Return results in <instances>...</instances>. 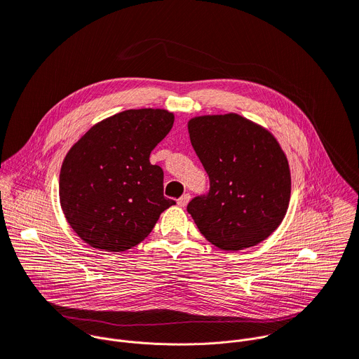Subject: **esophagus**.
Masks as SVG:
<instances>
[{"mask_svg": "<svg viewBox=\"0 0 359 359\" xmlns=\"http://www.w3.org/2000/svg\"><path fill=\"white\" fill-rule=\"evenodd\" d=\"M189 200H190V194H189V193H184L182 197L177 198V204H179L180 208H184L186 204L189 203Z\"/></svg>", "mask_w": 359, "mask_h": 359, "instance_id": "obj_1", "label": "esophagus"}]
</instances>
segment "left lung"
<instances>
[{
	"instance_id": "left-lung-1",
	"label": "left lung",
	"mask_w": 359,
	"mask_h": 359,
	"mask_svg": "<svg viewBox=\"0 0 359 359\" xmlns=\"http://www.w3.org/2000/svg\"><path fill=\"white\" fill-rule=\"evenodd\" d=\"M191 146L210 189L191 198L197 229L222 250H243L266 240L283 222L291 176L276 137L240 115L189 121Z\"/></svg>"
}]
</instances>
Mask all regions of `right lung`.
<instances>
[{"label": "right lung", "instance_id": "add662e5", "mask_svg": "<svg viewBox=\"0 0 359 359\" xmlns=\"http://www.w3.org/2000/svg\"><path fill=\"white\" fill-rule=\"evenodd\" d=\"M173 114L129 109L92 126L68 151L60 175L62 212L90 247L125 251L149 236L175 200L150 151L170 132Z\"/></svg>", "mask_w": 359, "mask_h": 359}]
</instances>
